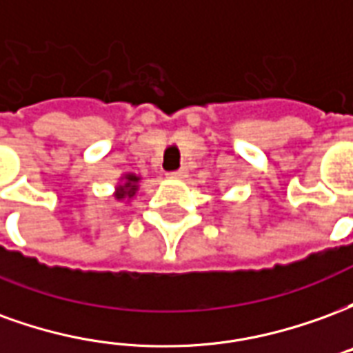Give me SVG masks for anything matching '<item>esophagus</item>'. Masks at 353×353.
Returning a JSON list of instances; mask_svg holds the SVG:
<instances>
[{
	"label": "esophagus",
	"instance_id": "esophagus-1",
	"mask_svg": "<svg viewBox=\"0 0 353 353\" xmlns=\"http://www.w3.org/2000/svg\"><path fill=\"white\" fill-rule=\"evenodd\" d=\"M170 177H176V179H181V177L187 176V168H179V170H174V172H170L168 174Z\"/></svg>",
	"mask_w": 353,
	"mask_h": 353
}]
</instances>
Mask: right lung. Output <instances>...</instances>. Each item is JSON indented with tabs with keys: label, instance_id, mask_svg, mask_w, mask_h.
Returning <instances> with one entry per match:
<instances>
[{
	"label": "right lung",
	"instance_id": "1",
	"mask_svg": "<svg viewBox=\"0 0 353 353\" xmlns=\"http://www.w3.org/2000/svg\"><path fill=\"white\" fill-rule=\"evenodd\" d=\"M126 181H124V185H121L119 187V191H117V199H132L134 194H136V191H138V181L139 177L134 176V174H128V176L124 177Z\"/></svg>",
	"mask_w": 353,
	"mask_h": 353
}]
</instances>
